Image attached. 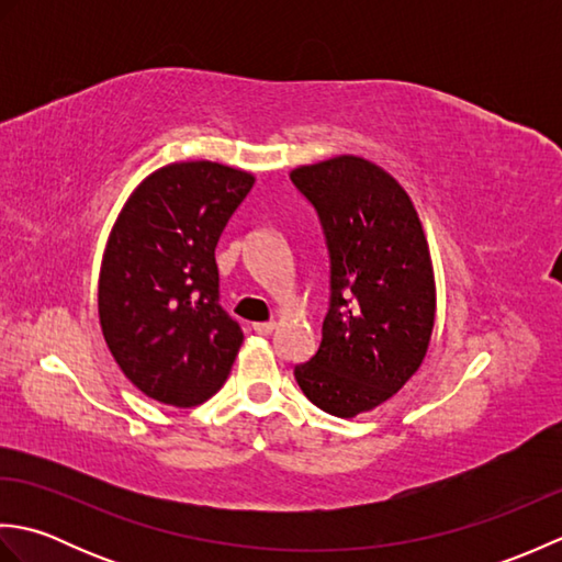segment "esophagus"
Here are the masks:
<instances>
[{"label":"esophagus","instance_id":"34e87169","mask_svg":"<svg viewBox=\"0 0 562 562\" xmlns=\"http://www.w3.org/2000/svg\"><path fill=\"white\" fill-rule=\"evenodd\" d=\"M254 330L258 333V336H270V333L274 330V324L272 321H258V324H254Z\"/></svg>","mask_w":562,"mask_h":562}]
</instances>
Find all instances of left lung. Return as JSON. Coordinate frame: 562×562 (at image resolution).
<instances>
[{"mask_svg":"<svg viewBox=\"0 0 562 562\" xmlns=\"http://www.w3.org/2000/svg\"><path fill=\"white\" fill-rule=\"evenodd\" d=\"M330 256V306L312 360L294 379L316 408L355 417L420 369L435 328L432 258L411 195L374 161L340 154L300 166Z\"/></svg>","mask_w":562,"mask_h":562,"instance_id":"8db88e82","label":"left lung"}]
</instances>
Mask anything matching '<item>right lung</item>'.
<instances>
[{
	"label": "right lung",
	"mask_w": 562,
	"mask_h": 562,
	"mask_svg": "<svg viewBox=\"0 0 562 562\" xmlns=\"http://www.w3.org/2000/svg\"><path fill=\"white\" fill-rule=\"evenodd\" d=\"M256 176L217 161L149 173L111 229L99 274L105 345L145 396L193 408L222 389L244 333L220 306V236Z\"/></svg>",
	"instance_id": "right-lung-1"
}]
</instances>
